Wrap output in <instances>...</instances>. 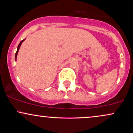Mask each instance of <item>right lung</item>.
Segmentation results:
<instances>
[{
  "label": "right lung",
  "mask_w": 133,
  "mask_h": 133,
  "mask_svg": "<svg viewBox=\"0 0 133 133\" xmlns=\"http://www.w3.org/2000/svg\"><path fill=\"white\" fill-rule=\"evenodd\" d=\"M25 39H24V40H22V41H21V42H20V43H19V45H18V47H17V52H16V58H15V59H16H16H17V56L18 52H19V50L20 47H21V44H22V43L23 42H24V41L25 40Z\"/></svg>",
  "instance_id": "1"
}]
</instances>
